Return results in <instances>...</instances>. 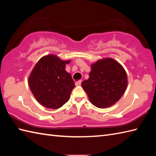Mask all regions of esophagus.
Returning a JSON list of instances; mask_svg holds the SVG:
<instances>
[{"label": "esophagus", "instance_id": "34e87169", "mask_svg": "<svg viewBox=\"0 0 156 156\" xmlns=\"http://www.w3.org/2000/svg\"><path fill=\"white\" fill-rule=\"evenodd\" d=\"M81 83H82V80H79L78 82H76V83H75V84H76V87H78V86H80Z\"/></svg>", "mask_w": 156, "mask_h": 156}]
</instances>
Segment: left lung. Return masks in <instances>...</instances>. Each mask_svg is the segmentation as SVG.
Here are the masks:
<instances>
[{"label": "left lung", "instance_id": "8db88e82", "mask_svg": "<svg viewBox=\"0 0 156 156\" xmlns=\"http://www.w3.org/2000/svg\"><path fill=\"white\" fill-rule=\"evenodd\" d=\"M127 76L124 68L114 59H99L91 65L89 78L82 87L91 103L98 108L115 105L127 88Z\"/></svg>", "mask_w": 156, "mask_h": 156}]
</instances>
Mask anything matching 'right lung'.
I'll list each match as a JSON object with an SVG mask.
<instances>
[{
  "mask_svg": "<svg viewBox=\"0 0 156 156\" xmlns=\"http://www.w3.org/2000/svg\"><path fill=\"white\" fill-rule=\"evenodd\" d=\"M70 60H62L55 55L42 57L32 69L28 84L39 104L57 109L68 102L75 87L71 74L66 71Z\"/></svg>",
  "mask_w": 156,
  "mask_h": 156,
  "instance_id": "add662e5",
  "label": "right lung"
}]
</instances>
